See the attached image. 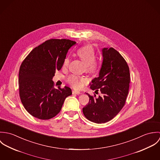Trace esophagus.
<instances>
[{"label": "esophagus", "mask_w": 160, "mask_h": 160, "mask_svg": "<svg viewBox=\"0 0 160 160\" xmlns=\"http://www.w3.org/2000/svg\"><path fill=\"white\" fill-rule=\"evenodd\" d=\"M72 94H77V95H79L81 94V92L79 91H76V90H73L72 91Z\"/></svg>", "instance_id": "34e87169"}]
</instances>
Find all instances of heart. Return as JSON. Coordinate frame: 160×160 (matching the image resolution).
<instances>
[{
    "label": "heart",
    "instance_id": "heart-1",
    "mask_svg": "<svg viewBox=\"0 0 160 160\" xmlns=\"http://www.w3.org/2000/svg\"><path fill=\"white\" fill-rule=\"evenodd\" d=\"M77 55L86 64V68L88 71L93 72L98 68V64L95 60V54L92 46H86L80 48L77 51ZM69 62L70 58L68 56L65 57L63 61V68H67L68 67ZM67 82L72 88L75 89H81L88 82V79L83 76L71 74L68 77Z\"/></svg>",
    "mask_w": 160,
    "mask_h": 160
}]
</instances>
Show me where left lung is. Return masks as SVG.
Segmentation results:
<instances>
[{"instance_id": "obj_1", "label": "left lung", "mask_w": 160, "mask_h": 160, "mask_svg": "<svg viewBox=\"0 0 160 160\" xmlns=\"http://www.w3.org/2000/svg\"><path fill=\"white\" fill-rule=\"evenodd\" d=\"M99 76L91 84L92 90L97 94L100 92L102 95L86 93L89 102L82 108L85 117L98 124L110 121L121 111L125 105L130 83L129 68L122 55L113 47L103 48Z\"/></svg>"}]
</instances>
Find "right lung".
Instances as JSON below:
<instances>
[{"mask_svg":"<svg viewBox=\"0 0 160 160\" xmlns=\"http://www.w3.org/2000/svg\"><path fill=\"white\" fill-rule=\"evenodd\" d=\"M76 44L66 39H51L35 47L25 58L19 71V93L24 108L32 116L49 119L60 112L72 94L65 86L54 88L52 81L60 70L69 49Z\"/></svg>","mask_w":160,"mask_h":160,"instance_id":"add662e5","label":"right lung"}]
</instances>
